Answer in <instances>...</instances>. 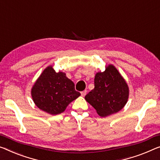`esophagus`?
Masks as SVG:
<instances>
[{
    "mask_svg": "<svg viewBox=\"0 0 160 160\" xmlns=\"http://www.w3.org/2000/svg\"><path fill=\"white\" fill-rule=\"evenodd\" d=\"M86 93H87V90H83V91L81 92V95H82V96H85V95H86Z\"/></svg>",
    "mask_w": 160,
    "mask_h": 160,
    "instance_id": "34e87169",
    "label": "esophagus"
}]
</instances>
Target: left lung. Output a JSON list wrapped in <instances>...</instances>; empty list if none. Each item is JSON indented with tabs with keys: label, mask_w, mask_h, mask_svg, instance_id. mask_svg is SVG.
I'll return each instance as SVG.
<instances>
[{
	"label": "left lung",
	"mask_w": 160,
	"mask_h": 160,
	"mask_svg": "<svg viewBox=\"0 0 160 160\" xmlns=\"http://www.w3.org/2000/svg\"><path fill=\"white\" fill-rule=\"evenodd\" d=\"M94 84V89L85 98L101 117L117 113L127 103L128 85L113 65L107 66L104 72L96 73Z\"/></svg>",
	"instance_id": "left-lung-1"
}]
</instances>
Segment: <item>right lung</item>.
<instances>
[{"mask_svg":"<svg viewBox=\"0 0 160 160\" xmlns=\"http://www.w3.org/2000/svg\"><path fill=\"white\" fill-rule=\"evenodd\" d=\"M80 95L75 84L62 72H56L48 66L32 88V96L38 108L51 115L65 111L67 106Z\"/></svg>","mask_w":160,"mask_h":160,"instance_id":"obj_1","label":"right lung"}]
</instances>
